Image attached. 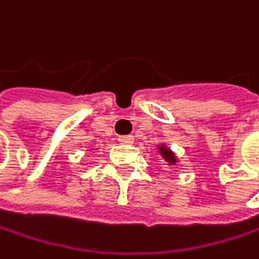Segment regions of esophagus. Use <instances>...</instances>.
I'll use <instances>...</instances> for the list:
<instances>
[{
	"instance_id": "1",
	"label": "esophagus",
	"mask_w": 259,
	"mask_h": 259,
	"mask_svg": "<svg viewBox=\"0 0 259 259\" xmlns=\"http://www.w3.org/2000/svg\"><path fill=\"white\" fill-rule=\"evenodd\" d=\"M134 137L132 135H125V137H119L118 138V143H121V144H134Z\"/></svg>"
}]
</instances>
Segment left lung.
<instances>
[{"mask_svg":"<svg viewBox=\"0 0 259 259\" xmlns=\"http://www.w3.org/2000/svg\"><path fill=\"white\" fill-rule=\"evenodd\" d=\"M159 153H161V156L164 158V161H165L170 167L178 164V158L175 156V153H173L168 147H165V144L159 146Z\"/></svg>","mask_w":259,"mask_h":259,"instance_id":"left-lung-1","label":"left lung"}]
</instances>
